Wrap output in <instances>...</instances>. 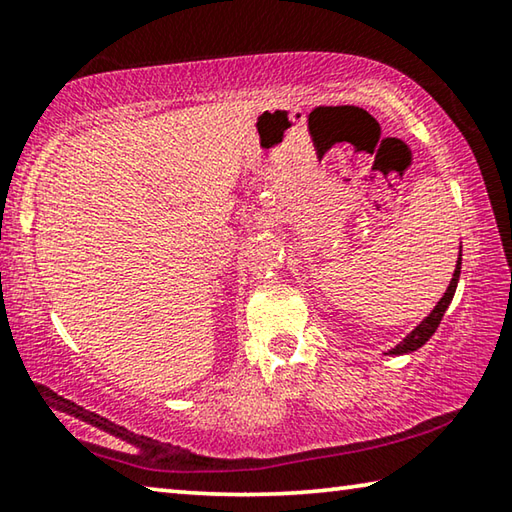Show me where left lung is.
Masks as SVG:
<instances>
[{
    "label": "left lung",
    "mask_w": 512,
    "mask_h": 512,
    "mask_svg": "<svg viewBox=\"0 0 512 512\" xmlns=\"http://www.w3.org/2000/svg\"><path fill=\"white\" fill-rule=\"evenodd\" d=\"M458 277H461V253H458L456 271H454L452 282H449V287H447V291H445V296L440 298V302H438L436 307H433L431 314H429L427 318H424L422 323H420L418 327H415L413 332H411L409 336H406V339H404L402 343H397L395 348L388 350L386 354H409V352H415L418 348H422V345L431 339L433 332H436L438 325H440V320H443V316H445L449 302H452V298H454L456 287H458Z\"/></svg>",
    "instance_id": "1"
}]
</instances>
